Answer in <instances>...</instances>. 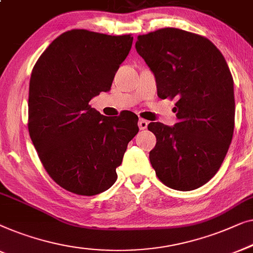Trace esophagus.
<instances>
[{
  "mask_svg": "<svg viewBox=\"0 0 253 253\" xmlns=\"http://www.w3.org/2000/svg\"><path fill=\"white\" fill-rule=\"evenodd\" d=\"M148 122L147 120H144V119H140L138 120V127H140V129H145V128L148 127Z\"/></svg>",
  "mask_w": 253,
  "mask_h": 253,
  "instance_id": "esophagus-1",
  "label": "esophagus"
}]
</instances>
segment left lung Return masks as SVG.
I'll list each match as a JSON object with an SVG mask.
<instances>
[{
	"label": "left lung",
	"instance_id": "obj_1",
	"mask_svg": "<svg viewBox=\"0 0 253 253\" xmlns=\"http://www.w3.org/2000/svg\"><path fill=\"white\" fill-rule=\"evenodd\" d=\"M135 48L155 74L159 98L176 99L173 127L150 123L157 143L149 154L165 186L189 191L218 172L232 143L234 81L209 39L166 27L138 35Z\"/></svg>",
	"mask_w": 253,
	"mask_h": 253
}]
</instances>
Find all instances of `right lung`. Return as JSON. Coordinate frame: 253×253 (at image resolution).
Listing matches in <instances>:
<instances>
[{
  "label": "right lung",
  "mask_w": 253,
  "mask_h": 253,
  "mask_svg": "<svg viewBox=\"0 0 253 253\" xmlns=\"http://www.w3.org/2000/svg\"><path fill=\"white\" fill-rule=\"evenodd\" d=\"M133 37L87 30L60 34L35 63L28 92V131L44 169L70 193L94 196L117 180L137 116L116 118L89 105L109 91L129 52Z\"/></svg>",
  "instance_id": "right-lung-1"
}]
</instances>
